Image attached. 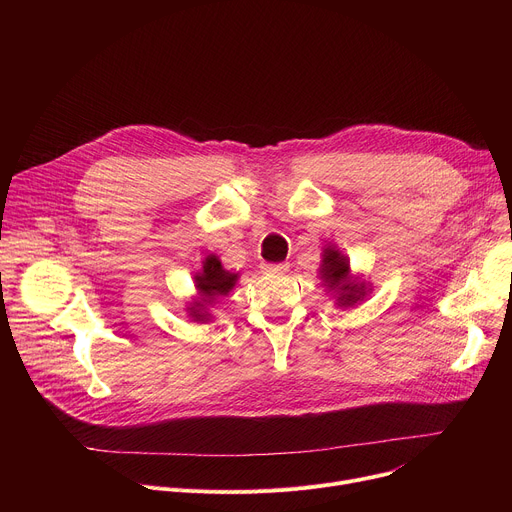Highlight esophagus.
Here are the masks:
<instances>
[{
  "instance_id": "1",
  "label": "esophagus",
  "mask_w": 512,
  "mask_h": 512,
  "mask_svg": "<svg viewBox=\"0 0 512 512\" xmlns=\"http://www.w3.org/2000/svg\"><path fill=\"white\" fill-rule=\"evenodd\" d=\"M289 269L287 263H265L263 271L265 273H285Z\"/></svg>"
}]
</instances>
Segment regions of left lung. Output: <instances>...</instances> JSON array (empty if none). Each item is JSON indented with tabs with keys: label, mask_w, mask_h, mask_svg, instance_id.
<instances>
[{
	"label": "left lung",
	"mask_w": 512,
	"mask_h": 512,
	"mask_svg": "<svg viewBox=\"0 0 512 512\" xmlns=\"http://www.w3.org/2000/svg\"><path fill=\"white\" fill-rule=\"evenodd\" d=\"M320 279L326 289L334 296L336 306L354 308L358 302L369 296V283L360 277H354L350 271V261L336 245L322 247V263H320Z\"/></svg>",
	"instance_id": "1"
}]
</instances>
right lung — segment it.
Returning <instances> with one entry per match:
<instances>
[{
    "label": "right lung",
    "instance_id": "1",
    "mask_svg": "<svg viewBox=\"0 0 512 512\" xmlns=\"http://www.w3.org/2000/svg\"><path fill=\"white\" fill-rule=\"evenodd\" d=\"M239 281V273H233V271H227L221 263V259H218V255L210 253L204 257L202 261V269L196 271L194 275V287H196V296L192 298V302H188V316L194 320V322H210L212 316H210V304L218 298H225L229 296L233 287L237 285Z\"/></svg>",
    "mask_w": 512,
    "mask_h": 512
}]
</instances>
